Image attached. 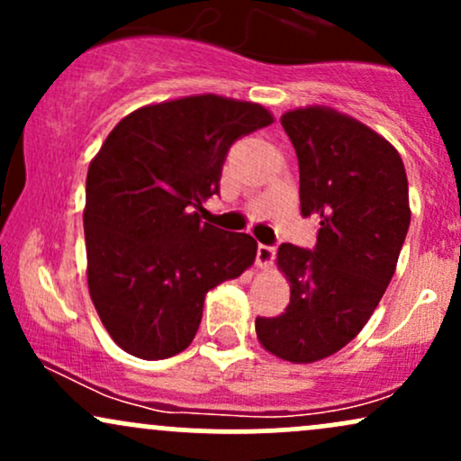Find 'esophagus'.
<instances>
[{
  "label": "esophagus",
  "instance_id": "1",
  "mask_svg": "<svg viewBox=\"0 0 461 461\" xmlns=\"http://www.w3.org/2000/svg\"><path fill=\"white\" fill-rule=\"evenodd\" d=\"M273 258H275V249L273 247L258 245V258H256L258 268H268V267H271Z\"/></svg>",
  "mask_w": 461,
  "mask_h": 461
}]
</instances>
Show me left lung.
<instances>
[{
  "mask_svg": "<svg viewBox=\"0 0 461 461\" xmlns=\"http://www.w3.org/2000/svg\"><path fill=\"white\" fill-rule=\"evenodd\" d=\"M297 151L301 214L319 216L314 251L284 242L277 268L290 303L256 319L260 345L275 357L312 364L362 331L396 271L410 227L403 160L393 142L327 105L282 114Z\"/></svg>",
  "mask_w": 461,
  "mask_h": 461,
  "instance_id": "left-lung-1",
  "label": "left lung"
}]
</instances>
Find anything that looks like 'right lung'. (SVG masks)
I'll use <instances>...</instances> for the list:
<instances>
[{"mask_svg": "<svg viewBox=\"0 0 461 461\" xmlns=\"http://www.w3.org/2000/svg\"><path fill=\"white\" fill-rule=\"evenodd\" d=\"M273 123L260 104L190 95L134 110L88 164L84 236L93 305L130 356L193 342L208 290L240 277L258 242L203 223L230 147Z\"/></svg>", "mask_w": 461, "mask_h": 461, "instance_id": "obj_1", "label": "right lung"}]
</instances>
